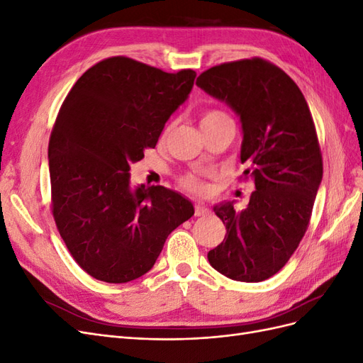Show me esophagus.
I'll return each mask as SVG.
<instances>
[{
    "instance_id": "obj_1",
    "label": "esophagus",
    "mask_w": 363,
    "mask_h": 363,
    "mask_svg": "<svg viewBox=\"0 0 363 363\" xmlns=\"http://www.w3.org/2000/svg\"><path fill=\"white\" fill-rule=\"evenodd\" d=\"M195 216H204V215H207L208 213V208L206 207V206H203V204H195Z\"/></svg>"
}]
</instances>
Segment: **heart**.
<instances>
[{"label":"heart","mask_w":363,"mask_h":363,"mask_svg":"<svg viewBox=\"0 0 363 363\" xmlns=\"http://www.w3.org/2000/svg\"><path fill=\"white\" fill-rule=\"evenodd\" d=\"M228 121H232V119H230V116L225 112L216 111V108H213V111L204 112V115L201 116V127H208V125H216V124H221V123H228ZM168 131H169V128H167L162 133V136H160L162 142L167 139ZM182 184L184 186L186 189L191 191V192H195V194H201L206 189L204 180H203L201 175H199V174H188V175H186V177H183Z\"/></svg>","instance_id":"obj_1"}]
</instances>
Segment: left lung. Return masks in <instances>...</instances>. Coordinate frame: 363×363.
<instances>
[{
	"instance_id": "left-lung-1",
	"label": "left lung",
	"mask_w": 363,
	"mask_h": 363,
	"mask_svg": "<svg viewBox=\"0 0 363 363\" xmlns=\"http://www.w3.org/2000/svg\"><path fill=\"white\" fill-rule=\"evenodd\" d=\"M196 86L240 118L244 179L256 186L244 211L233 203L213 207L227 235L207 259L228 279L263 281L298 247L323 180L309 106L286 72L260 57L218 65L200 74Z\"/></svg>"
}]
</instances>
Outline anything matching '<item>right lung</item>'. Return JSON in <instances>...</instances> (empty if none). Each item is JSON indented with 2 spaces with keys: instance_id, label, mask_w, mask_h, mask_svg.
Segmentation results:
<instances>
[{
  "instance_id": "right-lung-1",
  "label": "right lung",
  "mask_w": 363,
  "mask_h": 363,
  "mask_svg": "<svg viewBox=\"0 0 363 363\" xmlns=\"http://www.w3.org/2000/svg\"><path fill=\"white\" fill-rule=\"evenodd\" d=\"M195 77L116 56L87 69L65 98L48 145L51 211L71 256L96 280L144 276L172 230L194 215L179 192L131 189L130 164L156 147Z\"/></svg>"
}]
</instances>
